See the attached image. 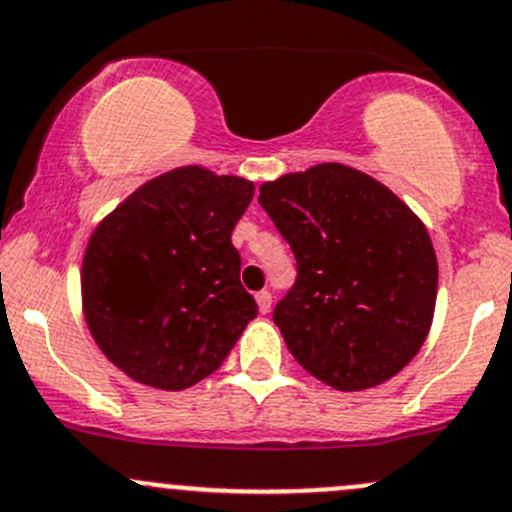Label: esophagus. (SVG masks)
I'll list each match as a JSON object with an SVG mask.
<instances>
[{"mask_svg": "<svg viewBox=\"0 0 512 512\" xmlns=\"http://www.w3.org/2000/svg\"><path fill=\"white\" fill-rule=\"evenodd\" d=\"M257 306H260V314H267V311L272 309V294L267 292V289H262V292H257Z\"/></svg>", "mask_w": 512, "mask_h": 512, "instance_id": "obj_1", "label": "esophagus"}]
</instances>
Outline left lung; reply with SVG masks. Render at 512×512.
I'll return each mask as SVG.
<instances>
[{
  "label": "left lung",
  "instance_id": "1",
  "mask_svg": "<svg viewBox=\"0 0 512 512\" xmlns=\"http://www.w3.org/2000/svg\"><path fill=\"white\" fill-rule=\"evenodd\" d=\"M260 206L297 257V282L272 319L301 368L343 392L400 373L437 304V255L422 220L343 164L267 181Z\"/></svg>",
  "mask_w": 512,
  "mask_h": 512
}]
</instances>
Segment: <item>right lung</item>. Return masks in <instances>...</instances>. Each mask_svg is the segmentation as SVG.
I'll list each match as a JSON object with an SVG mask.
<instances>
[{
    "mask_svg": "<svg viewBox=\"0 0 512 512\" xmlns=\"http://www.w3.org/2000/svg\"><path fill=\"white\" fill-rule=\"evenodd\" d=\"M252 193L240 176L179 166L139 186L93 230L83 314L100 351L132 380L157 390L196 385L257 316L230 240Z\"/></svg>",
    "mask_w": 512,
    "mask_h": 512,
    "instance_id": "1",
    "label": "right lung"
}]
</instances>
